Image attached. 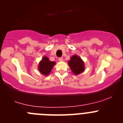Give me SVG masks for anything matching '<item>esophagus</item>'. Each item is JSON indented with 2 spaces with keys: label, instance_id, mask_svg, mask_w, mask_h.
I'll use <instances>...</instances> for the list:
<instances>
[{
  "label": "esophagus",
  "instance_id": "34e87169",
  "mask_svg": "<svg viewBox=\"0 0 123 123\" xmlns=\"http://www.w3.org/2000/svg\"><path fill=\"white\" fill-rule=\"evenodd\" d=\"M58 60H59L60 62H63V58L60 57V58H58Z\"/></svg>",
  "mask_w": 123,
  "mask_h": 123
}]
</instances>
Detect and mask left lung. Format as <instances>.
<instances>
[{
    "label": "left lung",
    "mask_w": 123,
    "mask_h": 123,
    "mask_svg": "<svg viewBox=\"0 0 123 123\" xmlns=\"http://www.w3.org/2000/svg\"><path fill=\"white\" fill-rule=\"evenodd\" d=\"M68 65L75 75L81 74L85 69L84 62L80 56L76 55L71 56L70 60L68 61Z\"/></svg>",
    "instance_id": "1"
}]
</instances>
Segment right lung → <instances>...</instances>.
Returning <instances> with one entry per match:
<instances>
[{"mask_svg": "<svg viewBox=\"0 0 123 123\" xmlns=\"http://www.w3.org/2000/svg\"><path fill=\"white\" fill-rule=\"evenodd\" d=\"M55 65V62H51L49 58L46 56H44L39 63L38 69L42 74L47 76L52 71V68Z\"/></svg>", "mask_w": 123, "mask_h": 123, "instance_id": "right-lung-1", "label": "right lung"}]
</instances>
